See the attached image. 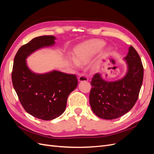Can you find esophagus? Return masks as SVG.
<instances>
[{
    "instance_id": "1",
    "label": "esophagus",
    "mask_w": 154,
    "mask_h": 154,
    "mask_svg": "<svg viewBox=\"0 0 154 154\" xmlns=\"http://www.w3.org/2000/svg\"><path fill=\"white\" fill-rule=\"evenodd\" d=\"M78 81L79 82H83V81L87 82V81H88V78L86 76H85L84 74H82V75L79 76Z\"/></svg>"
}]
</instances>
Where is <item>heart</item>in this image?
<instances>
[{"label": "heart", "mask_w": 154, "mask_h": 154, "mask_svg": "<svg viewBox=\"0 0 154 154\" xmlns=\"http://www.w3.org/2000/svg\"><path fill=\"white\" fill-rule=\"evenodd\" d=\"M105 43L101 40H92L83 43L74 49V60L72 63L74 66L87 63L105 45ZM109 50V49H108Z\"/></svg>", "instance_id": "heart-1"}]
</instances>
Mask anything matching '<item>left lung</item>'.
Segmentation results:
<instances>
[{"instance_id":"obj_1","label":"left lung","mask_w":154,"mask_h":154,"mask_svg":"<svg viewBox=\"0 0 154 154\" xmlns=\"http://www.w3.org/2000/svg\"><path fill=\"white\" fill-rule=\"evenodd\" d=\"M125 59L128 71L121 80L109 82L103 80L99 73L93 76L89 101L93 112L99 118H119L131 110L137 100L143 80L141 60L132 45Z\"/></svg>"}]
</instances>
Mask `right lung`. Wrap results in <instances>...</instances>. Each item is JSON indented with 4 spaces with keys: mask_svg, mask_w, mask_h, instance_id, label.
Returning <instances> with one entry per match:
<instances>
[{
    "mask_svg": "<svg viewBox=\"0 0 154 154\" xmlns=\"http://www.w3.org/2000/svg\"><path fill=\"white\" fill-rule=\"evenodd\" d=\"M51 35L38 36L23 45L14 58L12 83L23 108L31 116L51 120L66 110L69 95L75 89L78 79L74 74L53 71L38 74L31 72L26 59L36 50L54 44Z\"/></svg>",
    "mask_w": 154,
    "mask_h": 154,
    "instance_id": "right-lung-1",
    "label": "right lung"
}]
</instances>
